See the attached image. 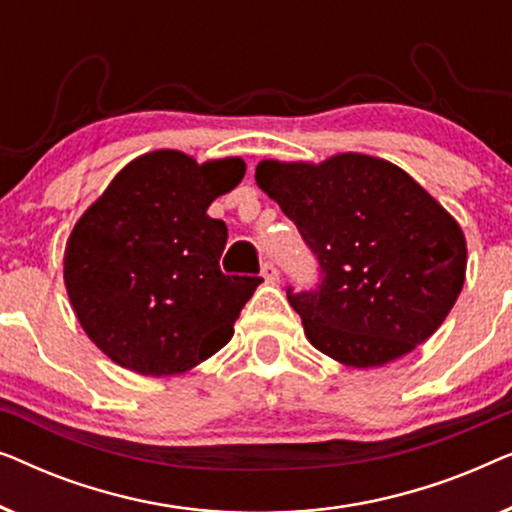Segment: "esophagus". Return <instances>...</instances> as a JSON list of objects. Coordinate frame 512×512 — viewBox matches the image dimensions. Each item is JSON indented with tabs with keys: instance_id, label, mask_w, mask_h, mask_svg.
I'll return each instance as SVG.
<instances>
[{
	"instance_id": "obj_1",
	"label": "esophagus",
	"mask_w": 512,
	"mask_h": 512,
	"mask_svg": "<svg viewBox=\"0 0 512 512\" xmlns=\"http://www.w3.org/2000/svg\"><path fill=\"white\" fill-rule=\"evenodd\" d=\"M261 277H263L265 282H268V284H275L277 279H279V270H277V265H275V263H270V261H265V263L261 265Z\"/></svg>"
}]
</instances>
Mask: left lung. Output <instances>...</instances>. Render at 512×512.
<instances>
[{"mask_svg": "<svg viewBox=\"0 0 512 512\" xmlns=\"http://www.w3.org/2000/svg\"><path fill=\"white\" fill-rule=\"evenodd\" d=\"M256 184L319 258L317 291H289L312 347L366 370L438 331L464 289L466 237L408 172L349 151L321 163L261 160Z\"/></svg>", "mask_w": 512, "mask_h": 512, "instance_id": "8db88e82", "label": "left lung"}]
</instances>
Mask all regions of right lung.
<instances>
[{"instance_id":"1","label":"right lung","mask_w":512,"mask_h":512,"mask_svg":"<svg viewBox=\"0 0 512 512\" xmlns=\"http://www.w3.org/2000/svg\"><path fill=\"white\" fill-rule=\"evenodd\" d=\"M247 163L158 149L130 160L69 233L65 289L79 324L116 366L181 375L235 333L261 277L221 272L228 228L207 207Z\"/></svg>"}]
</instances>
